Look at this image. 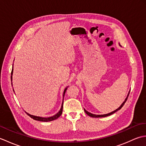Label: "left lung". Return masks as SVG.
<instances>
[{"mask_svg": "<svg viewBox=\"0 0 146 146\" xmlns=\"http://www.w3.org/2000/svg\"><path fill=\"white\" fill-rule=\"evenodd\" d=\"M129 94H128V95H127V98H125V101L123 102L122 103V104L120 105V106L117 108V109H116L115 110H114V111H111V112H110V113H107V114H104V115H95V114H92V113H90V112H88V111H86L85 109H84V110H85V113L88 115H89L90 117H95V118H98V117H107V116H108V115H111V114H113V113H114L115 112H116L117 111H118L119 110H120L121 108H122L123 106V105H124V104L125 103V102L127 101V98H128V97H129Z\"/></svg>", "mask_w": 146, "mask_h": 146, "instance_id": "obj_1", "label": "left lung"}]
</instances>
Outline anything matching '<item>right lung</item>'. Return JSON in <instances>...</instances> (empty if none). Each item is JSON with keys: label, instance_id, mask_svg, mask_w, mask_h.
<instances>
[{"label": "right lung", "instance_id": "right-lung-1", "mask_svg": "<svg viewBox=\"0 0 146 146\" xmlns=\"http://www.w3.org/2000/svg\"><path fill=\"white\" fill-rule=\"evenodd\" d=\"M12 73H13V68H12V72H11V81H12ZM67 88L66 87V88L64 89V92H63V98H64V94H65V92H66V90H67ZM63 103H62V105H61V109L60 110L58 111V112L54 115L52 116V117H38V116H35V115H31L28 113H27L26 111V113L28 115L31 117L32 119H33L34 120H38V121H41V122H49V121H52V120H56L57 119L58 117H60L61 116V115L62 114V111H63Z\"/></svg>", "mask_w": 146, "mask_h": 146}]
</instances>
